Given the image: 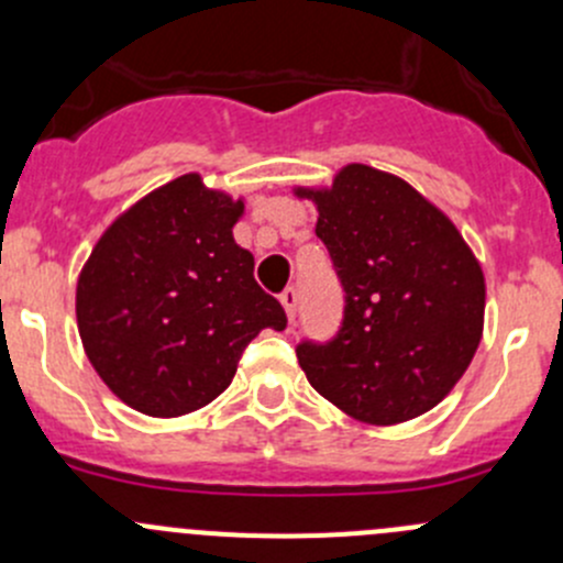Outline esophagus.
<instances>
[{"mask_svg":"<svg viewBox=\"0 0 563 563\" xmlns=\"http://www.w3.org/2000/svg\"><path fill=\"white\" fill-rule=\"evenodd\" d=\"M280 302H283V308H286L288 321H294V316H297V302H299L297 288H286V291L280 294Z\"/></svg>","mask_w":563,"mask_h":563,"instance_id":"34e87169","label":"esophagus"}]
</instances>
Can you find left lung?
<instances>
[{
  "instance_id": "8db88e82",
  "label": "left lung",
  "mask_w": 563,
  "mask_h": 563,
  "mask_svg": "<svg viewBox=\"0 0 563 563\" xmlns=\"http://www.w3.org/2000/svg\"><path fill=\"white\" fill-rule=\"evenodd\" d=\"M343 286V321L297 360L318 395L360 422L430 411L476 354L485 277L460 231L400 176L351 163L329 190H305Z\"/></svg>"
}]
</instances>
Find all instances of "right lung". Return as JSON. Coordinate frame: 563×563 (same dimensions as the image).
<instances>
[{"label":"right lung","mask_w":563,"mask_h":563,"mask_svg":"<svg viewBox=\"0 0 563 563\" xmlns=\"http://www.w3.org/2000/svg\"><path fill=\"white\" fill-rule=\"evenodd\" d=\"M242 209L185 174L113 220L89 255L78 332L98 376L135 411L181 417L207 406L261 329H286V310L231 234Z\"/></svg>","instance_id":"right-lung-1"}]
</instances>
